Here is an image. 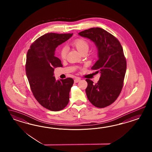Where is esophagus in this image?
<instances>
[{
  "instance_id": "obj_1",
  "label": "esophagus",
  "mask_w": 152,
  "mask_h": 152,
  "mask_svg": "<svg viewBox=\"0 0 152 152\" xmlns=\"http://www.w3.org/2000/svg\"><path fill=\"white\" fill-rule=\"evenodd\" d=\"M80 80H81V79L80 78H76L74 80V82L75 83H78Z\"/></svg>"
}]
</instances>
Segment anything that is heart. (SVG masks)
Listing matches in <instances>:
<instances>
[{"mask_svg":"<svg viewBox=\"0 0 152 152\" xmlns=\"http://www.w3.org/2000/svg\"><path fill=\"white\" fill-rule=\"evenodd\" d=\"M71 45L77 50L80 53H83L84 52H87L89 49V44L88 42L83 38H78L75 39L71 42ZM59 55L62 60H64L67 56V48L65 47L61 48L59 51Z\"/></svg>","mask_w":152,"mask_h":152,"instance_id":"obj_1","label":"heart"}]
</instances>
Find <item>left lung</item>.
<instances>
[{
  "instance_id": "1",
  "label": "left lung",
  "mask_w": 152,
  "mask_h": 152,
  "mask_svg": "<svg viewBox=\"0 0 152 152\" xmlns=\"http://www.w3.org/2000/svg\"><path fill=\"white\" fill-rule=\"evenodd\" d=\"M95 42L98 49L99 60L91 69L100 72L101 76L94 83L86 79V93L94 106L104 108L117 99L123 87L126 70V61L119 40L101 28H91L79 33Z\"/></svg>"
}]
</instances>
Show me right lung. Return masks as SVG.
Masks as SVG:
<instances>
[{
  "label": "right lung",
  "instance_id": "add662e5",
  "mask_svg": "<svg viewBox=\"0 0 152 152\" xmlns=\"http://www.w3.org/2000/svg\"><path fill=\"white\" fill-rule=\"evenodd\" d=\"M72 34L46 33L37 38L27 52L26 72L31 91L42 106L50 110H61L69 102L74 80L69 77L56 81L54 68L62 64L54 55L56 48Z\"/></svg>",
  "mask_w": 152,
  "mask_h": 152
}]
</instances>
